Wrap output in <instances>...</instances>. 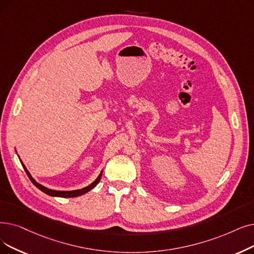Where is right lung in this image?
Instances as JSON below:
<instances>
[{
    "mask_svg": "<svg viewBox=\"0 0 254 254\" xmlns=\"http://www.w3.org/2000/svg\"><path fill=\"white\" fill-rule=\"evenodd\" d=\"M20 163H21V162H20ZM21 165H23V167H24L25 171L27 172L30 181H31L33 184H34L40 191H42L43 193H46V194H48V195H50V196H55V197H76V196H80V195H83V194H85V193H87V192H89L90 190H92V189L94 188V187H95L98 183H100L101 178H102V173H103V171H102L101 174L97 176V179H96L92 184H90L89 186L85 187V188H83V189L73 190V191H57V190L48 189V188H46L45 186H42V185L38 184L34 179L32 178L30 172H29V171L27 170V168L25 167V165H24L23 163H21Z\"/></svg>",
    "mask_w": 254,
    "mask_h": 254,
    "instance_id": "1",
    "label": "right lung"
}]
</instances>
